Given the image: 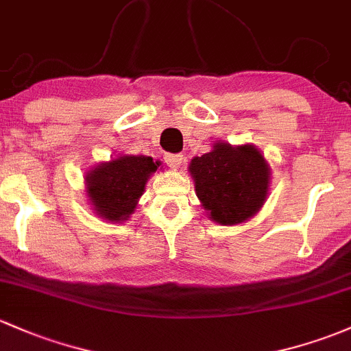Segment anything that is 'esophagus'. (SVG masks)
I'll return each mask as SVG.
<instances>
[{"label": "esophagus", "instance_id": "esophagus-1", "mask_svg": "<svg viewBox=\"0 0 351 351\" xmlns=\"http://www.w3.org/2000/svg\"><path fill=\"white\" fill-rule=\"evenodd\" d=\"M165 162L169 164V167L172 169H179L180 164H182V159L184 156H180V154H165Z\"/></svg>", "mask_w": 351, "mask_h": 351}]
</instances>
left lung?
Masks as SVG:
<instances>
[{
    "label": "left lung",
    "mask_w": 351,
    "mask_h": 351,
    "mask_svg": "<svg viewBox=\"0 0 351 351\" xmlns=\"http://www.w3.org/2000/svg\"><path fill=\"white\" fill-rule=\"evenodd\" d=\"M189 172L207 216L222 226L254 216L269 189V165L251 144L216 142L210 152L191 160Z\"/></svg>",
    "instance_id": "8db88e82"
}]
</instances>
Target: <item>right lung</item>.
Returning <instances> with one entry per match:
<instances>
[{
    "label": "right lung",
    "instance_id": "1",
    "mask_svg": "<svg viewBox=\"0 0 351 351\" xmlns=\"http://www.w3.org/2000/svg\"><path fill=\"white\" fill-rule=\"evenodd\" d=\"M159 165L147 156H120L86 172V195L97 216L110 222L129 219Z\"/></svg>",
    "mask_w": 351,
    "mask_h": 351
}]
</instances>
